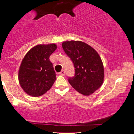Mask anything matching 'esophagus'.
I'll return each instance as SVG.
<instances>
[{
    "instance_id": "esophagus-1",
    "label": "esophagus",
    "mask_w": 134,
    "mask_h": 134,
    "mask_svg": "<svg viewBox=\"0 0 134 134\" xmlns=\"http://www.w3.org/2000/svg\"><path fill=\"white\" fill-rule=\"evenodd\" d=\"M65 72L64 70H62V71L60 72V75L64 76V75H65Z\"/></svg>"
}]
</instances>
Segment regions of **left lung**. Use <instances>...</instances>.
Segmentation results:
<instances>
[{
    "mask_svg": "<svg viewBox=\"0 0 134 134\" xmlns=\"http://www.w3.org/2000/svg\"><path fill=\"white\" fill-rule=\"evenodd\" d=\"M65 53L71 59L75 75L69 78L72 87L81 94L89 96L103 83L104 67L99 54L85 42L65 41L62 43Z\"/></svg>",
    "mask_w": 134,
    "mask_h": 134,
    "instance_id": "8db88e82",
    "label": "left lung"
}]
</instances>
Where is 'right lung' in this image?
<instances>
[{"instance_id":"1","label":"right lung","mask_w":134,"mask_h":134,"mask_svg":"<svg viewBox=\"0 0 134 134\" xmlns=\"http://www.w3.org/2000/svg\"><path fill=\"white\" fill-rule=\"evenodd\" d=\"M57 48L54 43L35 46L27 53L19 71V81L28 95L38 97L48 91L56 80L49 57Z\"/></svg>"}]
</instances>
